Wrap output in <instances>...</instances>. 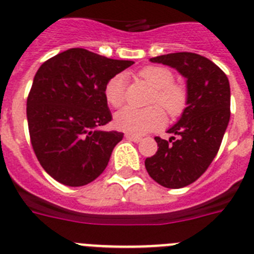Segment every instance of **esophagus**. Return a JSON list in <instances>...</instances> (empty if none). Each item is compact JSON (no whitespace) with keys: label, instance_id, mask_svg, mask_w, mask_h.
Here are the masks:
<instances>
[{"label":"esophagus","instance_id":"obj_1","mask_svg":"<svg viewBox=\"0 0 254 254\" xmlns=\"http://www.w3.org/2000/svg\"><path fill=\"white\" fill-rule=\"evenodd\" d=\"M126 138H127V140H131V141L133 142H140L142 140L141 136L132 135V133H126Z\"/></svg>","mask_w":254,"mask_h":254}]
</instances>
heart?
<instances>
[{
  "instance_id": "1",
  "label": "heart",
  "mask_w": 254,
  "mask_h": 254,
  "mask_svg": "<svg viewBox=\"0 0 254 254\" xmlns=\"http://www.w3.org/2000/svg\"><path fill=\"white\" fill-rule=\"evenodd\" d=\"M140 78L154 88L150 104H159L170 117H179L188 105V92L181 84L173 83V73L163 66H146L138 73ZM106 101L114 108L123 105L126 100V75L119 73L108 81L105 86ZM164 123V113L154 105L145 109L126 106L114 117L118 129L133 135H142Z\"/></svg>"
}]
</instances>
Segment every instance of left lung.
I'll return each instance as SVG.
<instances>
[{"mask_svg":"<svg viewBox=\"0 0 254 254\" xmlns=\"http://www.w3.org/2000/svg\"><path fill=\"white\" fill-rule=\"evenodd\" d=\"M186 78L188 105L168 133L155 137L157 153L145 159L149 176L168 189L192 184L214 159L230 121V83L226 74L204 56L175 53L151 58Z\"/></svg>","mask_w":254,"mask_h":254,"instance_id":"8db88e82","label":"left lung"}]
</instances>
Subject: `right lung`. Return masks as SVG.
Listing matches in <instances>:
<instances>
[{"label": "right lung", "instance_id": "obj_1", "mask_svg": "<svg viewBox=\"0 0 254 254\" xmlns=\"http://www.w3.org/2000/svg\"><path fill=\"white\" fill-rule=\"evenodd\" d=\"M132 64L69 49L37 70L27 100L30 142L43 170L60 184L87 185L106 168L123 133L99 129L112 121L105 86Z\"/></svg>", "mask_w": 254, "mask_h": 254}]
</instances>
